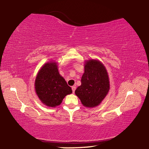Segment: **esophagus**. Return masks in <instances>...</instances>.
<instances>
[{"mask_svg": "<svg viewBox=\"0 0 149 149\" xmlns=\"http://www.w3.org/2000/svg\"><path fill=\"white\" fill-rule=\"evenodd\" d=\"M75 89H76V88H75V86H72V92L74 93L75 91Z\"/></svg>", "mask_w": 149, "mask_h": 149, "instance_id": "esophagus-1", "label": "esophagus"}]
</instances>
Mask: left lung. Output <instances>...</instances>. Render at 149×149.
Masks as SVG:
<instances>
[{"label": "left lung", "mask_w": 149, "mask_h": 149, "mask_svg": "<svg viewBox=\"0 0 149 149\" xmlns=\"http://www.w3.org/2000/svg\"><path fill=\"white\" fill-rule=\"evenodd\" d=\"M81 81V85L75 93L83 105L87 107L99 106L109 90V76L105 66L99 60L86 61Z\"/></svg>", "instance_id": "1"}]
</instances>
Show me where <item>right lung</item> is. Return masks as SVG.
Returning <instances> with one entry per match:
<instances>
[{"mask_svg": "<svg viewBox=\"0 0 149 149\" xmlns=\"http://www.w3.org/2000/svg\"><path fill=\"white\" fill-rule=\"evenodd\" d=\"M34 86L41 102L49 107L60 105L65 97L72 93V88L59 74L54 61L42 66L36 75Z\"/></svg>", "mask_w": 149, "mask_h": 149, "instance_id": "1", "label": "right lung"}]
</instances>
